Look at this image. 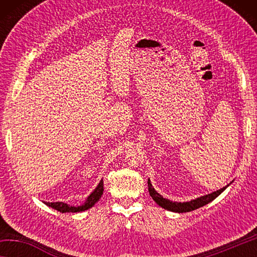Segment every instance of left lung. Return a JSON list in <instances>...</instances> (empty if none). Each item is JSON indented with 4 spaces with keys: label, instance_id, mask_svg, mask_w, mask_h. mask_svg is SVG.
Here are the masks:
<instances>
[{
    "label": "left lung",
    "instance_id": "left-lung-1",
    "mask_svg": "<svg viewBox=\"0 0 257 257\" xmlns=\"http://www.w3.org/2000/svg\"><path fill=\"white\" fill-rule=\"evenodd\" d=\"M147 184H149V191H150L151 197L154 199V202L158 204L159 206L163 207V208H165V210H168V211L178 212V213L190 212V211L197 210V208L202 207L204 205H206V204L212 202L213 199H215L217 196H219V195L222 193V191L229 186V185H227L225 187H223V188H221L219 190L214 191V193L204 195V196L198 197L196 199H193V201H190V202L180 203V202H172V201H170V199L163 198V196H161V195L158 193V191H156L153 188V186H152L150 179H149V181H147Z\"/></svg>",
    "mask_w": 257,
    "mask_h": 257
}]
</instances>
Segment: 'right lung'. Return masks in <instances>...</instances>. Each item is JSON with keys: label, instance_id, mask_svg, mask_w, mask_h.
Returning <instances> with one entry per match:
<instances>
[{"label": "right lung", "instance_id": "obj_1", "mask_svg": "<svg viewBox=\"0 0 257 257\" xmlns=\"http://www.w3.org/2000/svg\"><path fill=\"white\" fill-rule=\"evenodd\" d=\"M103 190H104L103 180H101V181H99V184L97 185L96 188L94 189L93 193L90 194L88 197H87L86 202L80 206H70V205H68V204L63 203V202H55V203L45 202V204L47 206H50L52 208H54V210L59 211V212H62V213H66V212H71V213L82 212V211L88 210V208H90V207H93L95 205V203L99 201V198H101L102 195H103Z\"/></svg>", "mask_w": 257, "mask_h": 257}]
</instances>
